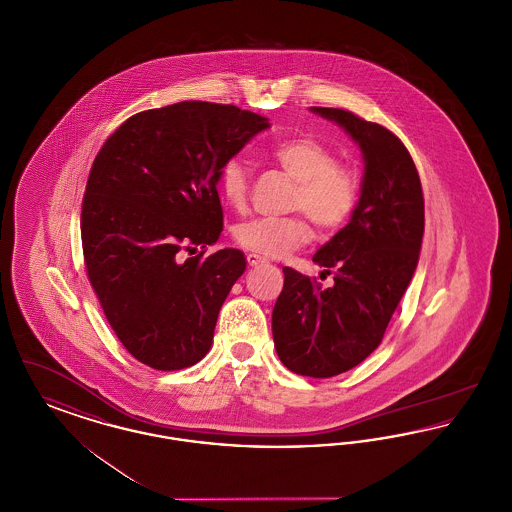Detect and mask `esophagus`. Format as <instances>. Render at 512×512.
Masks as SVG:
<instances>
[{
    "label": "esophagus",
    "mask_w": 512,
    "mask_h": 512,
    "mask_svg": "<svg viewBox=\"0 0 512 512\" xmlns=\"http://www.w3.org/2000/svg\"><path fill=\"white\" fill-rule=\"evenodd\" d=\"M247 265L249 267H259V265H265L267 263V259H263L261 255H257V253H247Z\"/></svg>",
    "instance_id": "obj_1"
}]
</instances>
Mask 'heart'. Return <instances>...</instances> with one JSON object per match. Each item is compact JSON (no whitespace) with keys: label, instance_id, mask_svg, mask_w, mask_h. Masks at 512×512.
I'll return each instance as SVG.
<instances>
[{"label":"heart","instance_id":"heart-1","mask_svg":"<svg viewBox=\"0 0 512 512\" xmlns=\"http://www.w3.org/2000/svg\"><path fill=\"white\" fill-rule=\"evenodd\" d=\"M268 159L295 180L292 209L303 211L284 219L245 220L234 228V242L263 257H284L313 238L315 220L322 232H338L353 217L361 178L338 163L334 149L311 136H295L268 149ZM217 186L222 201L242 211L249 201V171L240 159L220 167Z\"/></svg>","mask_w":512,"mask_h":512}]
</instances>
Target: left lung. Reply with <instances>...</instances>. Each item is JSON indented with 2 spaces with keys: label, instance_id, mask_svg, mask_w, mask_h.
I'll list each match as a JSON object with an SVG mask.
<instances>
[{
  "label": "left lung",
  "instance_id": "left-lung-1",
  "mask_svg": "<svg viewBox=\"0 0 512 512\" xmlns=\"http://www.w3.org/2000/svg\"><path fill=\"white\" fill-rule=\"evenodd\" d=\"M311 109L359 144L365 178L349 224L313 257L324 268L320 278L334 272V284L322 288L284 267L272 338L292 372L332 378L363 363L384 338L418 263L424 195L409 149L386 126L345 109Z\"/></svg>",
  "mask_w": 512,
  "mask_h": 512
}]
</instances>
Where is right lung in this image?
Listing matches in <instances>:
<instances>
[{"label":"right lung","mask_w":512,"mask_h":512,"mask_svg":"<svg viewBox=\"0 0 512 512\" xmlns=\"http://www.w3.org/2000/svg\"><path fill=\"white\" fill-rule=\"evenodd\" d=\"M265 128V117L236 105L180 101L132 115L99 149L82 197L84 267L140 363L180 370L211 349L244 253H182L219 240L220 167Z\"/></svg>","instance_id":"right-lung-1"}]
</instances>
